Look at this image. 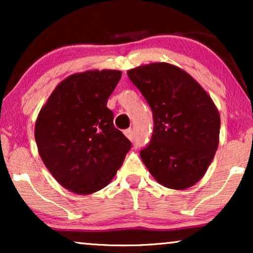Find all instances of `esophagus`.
<instances>
[{"instance_id":"1","label":"esophagus","mask_w":253,"mask_h":253,"mask_svg":"<svg viewBox=\"0 0 253 253\" xmlns=\"http://www.w3.org/2000/svg\"><path fill=\"white\" fill-rule=\"evenodd\" d=\"M123 133H124V136H126V137L127 138V139L132 141V139H133V132H132V130H131V129H126V130L123 131Z\"/></svg>"}]
</instances>
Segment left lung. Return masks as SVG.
I'll return each mask as SVG.
<instances>
[{
    "label": "left lung",
    "mask_w": 253,
    "mask_h": 253,
    "mask_svg": "<svg viewBox=\"0 0 253 253\" xmlns=\"http://www.w3.org/2000/svg\"><path fill=\"white\" fill-rule=\"evenodd\" d=\"M127 76L153 113L151 141L140 151L148 171L169 189L196 184L219 146L220 114L213 100L188 72L165 62L131 69Z\"/></svg>",
    "instance_id": "obj_1"
}]
</instances>
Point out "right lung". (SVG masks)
Here are the masks:
<instances>
[{"instance_id": "1", "label": "right lung", "mask_w": 253, "mask_h": 253, "mask_svg": "<svg viewBox=\"0 0 253 253\" xmlns=\"http://www.w3.org/2000/svg\"><path fill=\"white\" fill-rule=\"evenodd\" d=\"M121 76L119 70L69 76L38 115L34 137L40 157L54 178L77 195L108 185L131 148L107 108Z\"/></svg>"}]
</instances>
